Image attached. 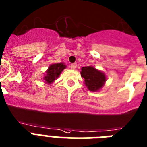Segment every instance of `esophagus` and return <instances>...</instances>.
<instances>
[{"label": "esophagus", "mask_w": 147, "mask_h": 147, "mask_svg": "<svg viewBox=\"0 0 147 147\" xmlns=\"http://www.w3.org/2000/svg\"><path fill=\"white\" fill-rule=\"evenodd\" d=\"M70 67H71V69H76V67H77V64L76 63H71L70 65Z\"/></svg>", "instance_id": "obj_1"}]
</instances>
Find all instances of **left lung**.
<instances>
[{
  "label": "left lung",
  "mask_w": 147,
  "mask_h": 147,
  "mask_svg": "<svg viewBox=\"0 0 147 147\" xmlns=\"http://www.w3.org/2000/svg\"><path fill=\"white\" fill-rule=\"evenodd\" d=\"M81 77L84 79V84L90 91L96 92L105 85L106 76L105 73L92 66L81 68Z\"/></svg>",
  "instance_id": "left-lung-1"
}]
</instances>
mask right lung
Here are the masks:
<instances>
[{
	"label": "right lung",
	"mask_w": 147,
	"mask_h": 147,
	"mask_svg": "<svg viewBox=\"0 0 147 147\" xmlns=\"http://www.w3.org/2000/svg\"><path fill=\"white\" fill-rule=\"evenodd\" d=\"M66 66L63 63H58L50 65L48 70L45 72V77L43 78L46 84H52L55 79H57L62 72L64 69H66Z\"/></svg>",
	"instance_id": "1"
}]
</instances>
